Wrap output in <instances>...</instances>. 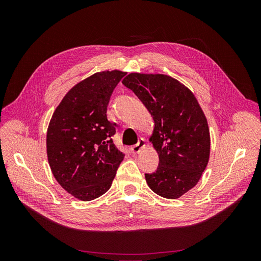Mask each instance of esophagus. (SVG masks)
Here are the masks:
<instances>
[{"label":"esophagus","instance_id":"34e87169","mask_svg":"<svg viewBox=\"0 0 261 261\" xmlns=\"http://www.w3.org/2000/svg\"><path fill=\"white\" fill-rule=\"evenodd\" d=\"M145 146H146V140L144 138H140L136 145H134V146L130 147V151L133 153H138L141 149L145 148Z\"/></svg>","mask_w":261,"mask_h":261}]
</instances>
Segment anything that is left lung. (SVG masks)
Returning <instances> with one entry per match:
<instances>
[{
	"label": "left lung",
	"mask_w": 261,
	"mask_h": 261,
	"mask_svg": "<svg viewBox=\"0 0 261 261\" xmlns=\"http://www.w3.org/2000/svg\"><path fill=\"white\" fill-rule=\"evenodd\" d=\"M122 83L154 121L150 140L159 154V167L146 173L147 184L164 198H178L198 183L208 164L207 118L194 93L168 75L132 73Z\"/></svg>",
	"instance_id": "left-lung-1"
}]
</instances>
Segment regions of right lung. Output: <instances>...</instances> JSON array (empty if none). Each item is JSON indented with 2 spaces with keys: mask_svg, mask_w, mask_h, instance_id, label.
<instances>
[{
  "mask_svg": "<svg viewBox=\"0 0 261 261\" xmlns=\"http://www.w3.org/2000/svg\"><path fill=\"white\" fill-rule=\"evenodd\" d=\"M126 73L100 72L70 89L55 109L46 133V153L53 175L75 198L89 201L112 185L124 153L113 144L116 124L107 109Z\"/></svg>",
  "mask_w": 261,
  "mask_h": 261,
  "instance_id": "right-lung-1",
  "label": "right lung"
}]
</instances>
